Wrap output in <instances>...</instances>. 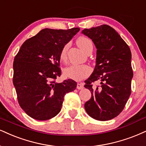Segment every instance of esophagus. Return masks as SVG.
I'll use <instances>...</instances> for the list:
<instances>
[{"label": "esophagus", "instance_id": "esophagus-1", "mask_svg": "<svg viewBox=\"0 0 146 146\" xmlns=\"http://www.w3.org/2000/svg\"><path fill=\"white\" fill-rule=\"evenodd\" d=\"M84 88L83 84L82 83H78L77 84V89H82Z\"/></svg>", "mask_w": 146, "mask_h": 146}]
</instances>
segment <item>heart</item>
<instances>
[{
    "mask_svg": "<svg viewBox=\"0 0 146 146\" xmlns=\"http://www.w3.org/2000/svg\"><path fill=\"white\" fill-rule=\"evenodd\" d=\"M76 43L79 47L85 52L89 53L92 52L93 48V44L92 40L89 38L83 36H79L76 39ZM69 44H66L63 46L59 53V59L62 62H66L67 59V52ZM92 70L90 66L87 65H76L73 64L68 66L64 70V74L68 78L72 79L74 80H81L82 79L87 78L91 74Z\"/></svg>",
    "mask_w": 146,
    "mask_h": 146,
    "instance_id": "1",
    "label": "heart"
}]
</instances>
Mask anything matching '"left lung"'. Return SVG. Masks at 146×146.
Listing matches in <instances>:
<instances>
[{"mask_svg":"<svg viewBox=\"0 0 146 146\" xmlns=\"http://www.w3.org/2000/svg\"><path fill=\"white\" fill-rule=\"evenodd\" d=\"M82 33L92 40L97 48L96 65L84 82L91 98L84 104L90 116L106 121L116 117L123 110L131 93L133 72L128 44L108 25L84 29ZM97 80L101 86L92 87Z\"/></svg>","mask_w":146,"mask_h":146,"instance_id":"left-lung-1","label":"left lung"}]
</instances>
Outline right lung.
<instances>
[{
	"label": "right lung",
	"instance_id": "obj_1",
	"mask_svg": "<svg viewBox=\"0 0 146 146\" xmlns=\"http://www.w3.org/2000/svg\"><path fill=\"white\" fill-rule=\"evenodd\" d=\"M79 28H44L23 43L14 58L13 82L18 103L28 116L38 120L59 114L64 95L76 88L72 79L57 83L62 74L59 53Z\"/></svg>",
	"mask_w": 146,
	"mask_h": 146
}]
</instances>
